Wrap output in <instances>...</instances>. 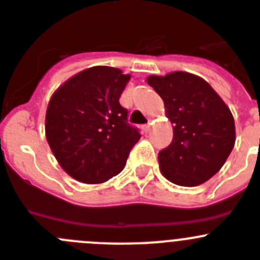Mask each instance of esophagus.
I'll return each mask as SVG.
<instances>
[{
  "mask_svg": "<svg viewBox=\"0 0 260 260\" xmlns=\"http://www.w3.org/2000/svg\"><path fill=\"white\" fill-rule=\"evenodd\" d=\"M143 128H144V132H149V128H151V123H146V125H144V126H143Z\"/></svg>",
  "mask_w": 260,
  "mask_h": 260,
  "instance_id": "obj_1",
  "label": "esophagus"
}]
</instances>
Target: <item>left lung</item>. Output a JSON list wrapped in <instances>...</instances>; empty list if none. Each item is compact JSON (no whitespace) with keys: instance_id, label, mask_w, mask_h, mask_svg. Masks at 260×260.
Masks as SVG:
<instances>
[{"instance_id":"8db88e82","label":"left lung","mask_w":260,"mask_h":260,"mask_svg":"<svg viewBox=\"0 0 260 260\" xmlns=\"http://www.w3.org/2000/svg\"><path fill=\"white\" fill-rule=\"evenodd\" d=\"M147 82L162 98L174 123L173 142L158 152L161 173L183 187L202 184L220 170L235 146L230 108L199 76L173 72Z\"/></svg>"}]
</instances>
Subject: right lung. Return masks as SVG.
<instances>
[{
    "mask_svg": "<svg viewBox=\"0 0 260 260\" xmlns=\"http://www.w3.org/2000/svg\"><path fill=\"white\" fill-rule=\"evenodd\" d=\"M128 80L117 68L91 67L66 81L50 99L47 143L64 171L78 182L98 184L117 175L140 139L120 104Z\"/></svg>",
    "mask_w": 260,
    "mask_h": 260,
    "instance_id": "1",
    "label": "right lung"
}]
</instances>
